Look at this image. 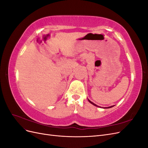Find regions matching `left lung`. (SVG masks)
Returning <instances> with one entry per match:
<instances>
[{
    "label": "left lung",
    "mask_w": 148,
    "mask_h": 148,
    "mask_svg": "<svg viewBox=\"0 0 148 148\" xmlns=\"http://www.w3.org/2000/svg\"><path fill=\"white\" fill-rule=\"evenodd\" d=\"M88 101L91 103V104H92V105H94V106H96V107H99V106H97L96 104H95V103H93L92 102H91L90 100H89L88 99ZM114 107V106H110V107H104V109H108V108H111V107Z\"/></svg>",
    "instance_id": "8db88e82"
}]
</instances>
